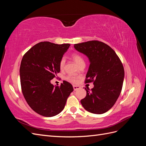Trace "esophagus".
Returning <instances> with one entry per match:
<instances>
[{
  "label": "esophagus",
  "mask_w": 146,
  "mask_h": 146,
  "mask_svg": "<svg viewBox=\"0 0 146 146\" xmlns=\"http://www.w3.org/2000/svg\"><path fill=\"white\" fill-rule=\"evenodd\" d=\"M73 88H74V91H77V90H78V89H80V87L79 86L74 85V86H73Z\"/></svg>",
  "instance_id": "34e87169"
}]
</instances>
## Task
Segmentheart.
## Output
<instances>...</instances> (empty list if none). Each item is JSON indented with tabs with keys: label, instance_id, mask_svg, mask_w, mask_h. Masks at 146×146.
Wrapping results in <instances>:
<instances>
[{
	"label": "heart",
	"instance_id": "1",
	"mask_svg": "<svg viewBox=\"0 0 146 146\" xmlns=\"http://www.w3.org/2000/svg\"><path fill=\"white\" fill-rule=\"evenodd\" d=\"M72 59L78 66H80L82 64H85V61H84L83 58L80 54H73L72 55ZM65 62H66V61H65L64 58H62L60 60V63H59V66H60V68L61 70L63 69V68L64 67V65H65ZM66 79L68 81H69V82H71V83H75L77 82V78L74 76H67L66 77Z\"/></svg>",
	"mask_w": 146,
	"mask_h": 146
}]
</instances>
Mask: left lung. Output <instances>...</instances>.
<instances>
[{
  "label": "left lung",
  "mask_w": 146,
  "mask_h": 146,
  "mask_svg": "<svg viewBox=\"0 0 146 146\" xmlns=\"http://www.w3.org/2000/svg\"><path fill=\"white\" fill-rule=\"evenodd\" d=\"M76 49L86 55L90 61L85 83L93 82L80 102L86 111L103 114L116 103L122 88L124 69L116 52L105 43L93 40L74 44Z\"/></svg>",
  "instance_id": "1"
}]
</instances>
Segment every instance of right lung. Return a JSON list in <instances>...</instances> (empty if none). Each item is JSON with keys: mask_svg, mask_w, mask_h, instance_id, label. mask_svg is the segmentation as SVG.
Listing matches in <instances>:
<instances>
[{"mask_svg": "<svg viewBox=\"0 0 146 146\" xmlns=\"http://www.w3.org/2000/svg\"><path fill=\"white\" fill-rule=\"evenodd\" d=\"M69 46V44L40 42L22 59L19 69L22 92L30 108L41 116L52 117L62 111L74 91L72 85L66 81L60 86L50 83L60 72V61Z\"/></svg>", "mask_w": 146, "mask_h": 146, "instance_id": "right-lung-1", "label": "right lung"}]
</instances>
